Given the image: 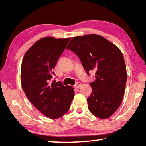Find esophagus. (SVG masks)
Masks as SVG:
<instances>
[{"label": "esophagus", "instance_id": "1", "mask_svg": "<svg viewBox=\"0 0 146 146\" xmlns=\"http://www.w3.org/2000/svg\"><path fill=\"white\" fill-rule=\"evenodd\" d=\"M81 85H82L81 83H80V82H78V83L75 84L74 85V86L75 87V88H79V87L81 86Z\"/></svg>", "mask_w": 146, "mask_h": 146}]
</instances>
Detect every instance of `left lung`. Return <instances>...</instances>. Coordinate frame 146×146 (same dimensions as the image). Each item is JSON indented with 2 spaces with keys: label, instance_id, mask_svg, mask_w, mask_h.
<instances>
[{
  "label": "left lung",
  "instance_id": "obj_1",
  "mask_svg": "<svg viewBox=\"0 0 146 146\" xmlns=\"http://www.w3.org/2000/svg\"><path fill=\"white\" fill-rule=\"evenodd\" d=\"M66 48L78 55L87 74L91 70L96 71V79L90 83L92 93L87 99L88 110L98 118H109L124 95L127 72L121 51L98 34L74 37Z\"/></svg>",
  "mask_w": 146,
  "mask_h": 146
}]
</instances>
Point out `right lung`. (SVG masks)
Returning <instances> with one entry per match:
<instances>
[{
    "label": "right lung",
    "mask_w": 146,
    "mask_h": 146,
    "mask_svg": "<svg viewBox=\"0 0 146 146\" xmlns=\"http://www.w3.org/2000/svg\"><path fill=\"white\" fill-rule=\"evenodd\" d=\"M70 39L41 38L27 50L22 62L21 82L27 98L41 113L53 119L67 113L74 98L71 86L51 82L57 62Z\"/></svg>",
    "instance_id": "1"
}]
</instances>
